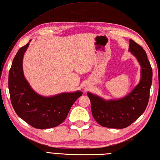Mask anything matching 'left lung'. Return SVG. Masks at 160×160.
Segmentation results:
<instances>
[{"instance_id":"obj_1","label":"left lung","mask_w":160,"mask_h":160,"mask_svg":"<svg viewBox=\"0 0 160 160\" xmlns=\"http://www.w3.org/2000/svg\"><path fill=\"white\" fill-rule=\"evenodd\" d=\"M129 51L141 67V79L130 93L117 100H107L87 92L91 102L92 117L105 128L122 129L128 127L142 115L149 99L153 72L146 52L139 44L129 40Z\"/></svg>"}]
</instances>
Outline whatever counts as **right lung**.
I'll return each instance as SVG.
<instances>
[{
	"instance_id": "add662e5",
	"label": "right lung",
	"mask_w": 160,
	"mask_h": 160,
	"mask_svg": "<svg viewBox=\"0 0 160 160\" xmlns=\"http://www.w3.org/2000/svg\"><path fill=\"white\" fill-rule=\"evenodd\" d=\"M29 42L18 51L9 70L11 102L18 116L32 127L40 129L57 127L65 120L73 103L82 92H63L43 97L33 91L22 69L23 57Z\"/></svg>"
}]
</instances>
